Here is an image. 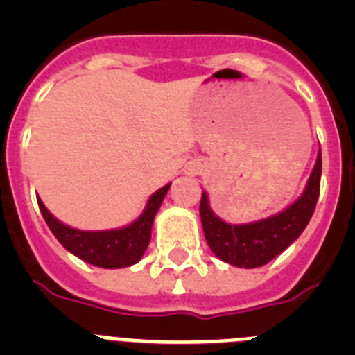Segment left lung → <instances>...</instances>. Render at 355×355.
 <instances>
[{"mask_svg": "<svg viewBox=\"0 0 355 355\" xmlns=\"http://www.w3.org/2000/svg\"><path fill=\"white\" fill-rule=\"evenodd\" d=\"M320 178H322V153L318 155L307 187L299 200H295L288 209L279 215L254 222V224L231 225L220 220L209 209L208 196L200 197V222L209 249L222 259L234 266L256 268L263 266L279 256L284 249L302 234L311 220L320 196Z\"/></svg>", "mask_w": 355, "mask_h": 355, "instance_id": "obj_1", "label": "left lung"}]
</instances>
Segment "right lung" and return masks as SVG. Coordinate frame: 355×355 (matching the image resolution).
Wrapping results in <instances>:
<instances>
[{
  "label": "right lung",
  "mask_w": 355,
  "mask_h": 355,
  "mask_svg": "<svg viewBox=\"0 0 355 355\" xmlns=\"http://www.w3.org/2000/svg\"><path fill=\"white\" fill-rule=\"evenodd\" d=\"M171 183L159 188L158 192L150 196L142 215L128 227L115 229V231H80L62 224L46 209L42 200L39 202L44 220L49 225L51 233L62 245L90 265L101 268H124L139 263L146 252L150 240V227L156 213L163 202V197L168 192Z\"/></svg>",
  "instance_id": "right-lung-1"
}]
</instances>
